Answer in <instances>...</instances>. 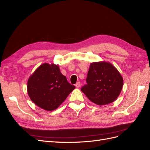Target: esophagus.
Wrapping results in <instances>:
<instances>
[{
	"label": "esophagus",
	"instance_id": "34e87169",
	"mask_svg": "<svg viewBox=\"0 0 150 150\" xmlns=\"http://www.w3.org/2000/svg\"><path fill=\"white\" fill-rule=\"evenodd\" d=\"M75 87H76V88H79V87H80V82H76V83H75Z\"/></svg>",
	"mask_w": 150,
	"mask_h": 150
}]
</instances>
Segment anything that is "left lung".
<instances>
[{"label":"left lung","mask_w":150,"mask_h":150,"mask_svg":"<svg viewBox=\"0 0 150 150\" xmlns=\"http://www.w3.org/2000/svg\"><path fill=\"white\" fill-rule=\"evenodd\" d=\"M86 82L81 91L90 101L98 105L113 102L118 97L124 83L117 69L105 61L91 64Z\"/></svg>","instance_id":"obj_1"}]
</instances>
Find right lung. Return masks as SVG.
Wrapping results in <instances>:
<instances>
[{"label": "right lung", "mask_w": 150, "mask_h": 150, "mask_svg": "<svg viewBox=\"0 0 150 150\" xmlns=\"http://www.w3.org/2000/svg\"><path fill=\"white\" fill-rule=\"evenodd\" d=\"M75 88L54 64H41L27 83L30 98L37 106L47 111L58 108Z\"/></svg>", "instance_id": "right-lung-1"}]
</instances>
